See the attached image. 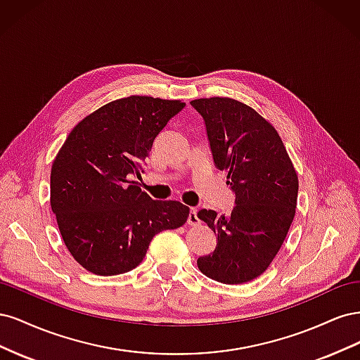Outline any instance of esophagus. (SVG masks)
Instances as JSON below:
<instances>
[{
  "mask_svg": "<svg viewBox=\"0 0 360 360\" xmlns=\"http://www.w3.org/2000/svg\"><path fill=\"white\" fill-rule=\"evenodd\" d=\"M188 224L195 226V225H200V217L197 214V209H191L189 216H188Z\"/></svg>",
  "mask_w": 360,
  "mask_h": 360,
  "instance_id": "esophagus-1",
  "label": "esophagus"
}]
</instances>
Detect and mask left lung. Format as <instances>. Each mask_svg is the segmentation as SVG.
<instances>
[{
    "label": "left lung",
    "instance_id": "left-lung-1",
    "mask_svg": "<svg viewBox=\"0 0 360 360\" xmlns=\"http://www.w3.org/2000/svg\"><path fill=\"white\" fill-rule=\"evenodd\" d=\"M191 105L205 122L214 165L226 171L236 192L228 216L198 212L217 243L197 264L222 284H243L264 274L285 240L296 214L297 172L276 129L254 108L217 96Z\"/></svg>",
    "mask_w": 360,
    "mask_h": 360
}]
</instances>
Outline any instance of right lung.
Masks as SVG:
<instances>
[{"instance_id":"obj_1","label":"right lung","mask_w":360,"mask_h":360,"mask_svg":"<svg viewBox=\"0 0 360 360\" xmlns=\"http://www.w3.org/2000/svg\"><path fill=\"white\" fill-rule=\"evenodd\" d=\"M186 105L129 96L76 124L51 169V207L64 245L85 270L101 276L141 264L155 234L188 221L189 207L141 191L143 163L155 138Z\"/></svg>"}]
</instances>
